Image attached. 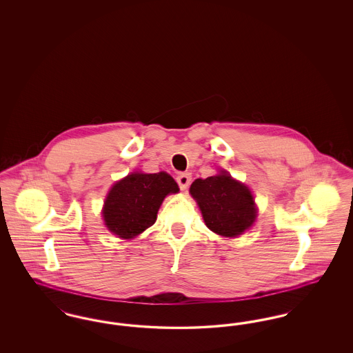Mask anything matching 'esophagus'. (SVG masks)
I'll return each mask as SVG.
<instances>
[{"instance_id":"34e87169","label":"esophagus","mask_w":353,"mask_h":353,"mask_svg":"<svg viewBox=\"0 0 353 353\" xmlns=\"http://www.w3.org/2000/svg\"><path fill=\"white\" fill-rule=\"evenodd\" d=\"M177 184L180 186V189L181 190H185V189H188V186L190 184V181H192V174L190 173H181V174H179L177 176Z\"/></svg>"}]
</instances>
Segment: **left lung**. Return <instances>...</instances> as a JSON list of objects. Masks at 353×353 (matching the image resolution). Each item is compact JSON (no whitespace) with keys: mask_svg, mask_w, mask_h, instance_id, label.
Masks as SVG:
<instances>
[{"mask_svg":"<svg viewBox=\"0 0 353 353\" xmlns=\"http://www.w3.org/2000/svg\"><path fill=\"white\" fill-rule=\"evenodd\" d=\"M190 194L201 209L206 226L219 235L235 236L248 230L256 217L252 192L222 170L190 185Z\"/></svg>","mask_w":353,"mask_h":353,"instance_id":"obj_1","label":"left lung"}]
</instances>
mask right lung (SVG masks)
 Here are the masks:
<instances>
[{"instance_id":"1","label":"right lung","mask_w":353,"mask_h":353,"mask_svg":"<svg viewBox=\"0 0 353 353\" xmlns=\"http://www.w3.org/2000/svg\"><path fill=\"white\" fill-rule=\"evenodd\" d=\"M177 192L179 185L165 172L128 174L111 188L104 202V222L120 238H134L154 223L165 196Z\"/></svg>"}]
</instances>
